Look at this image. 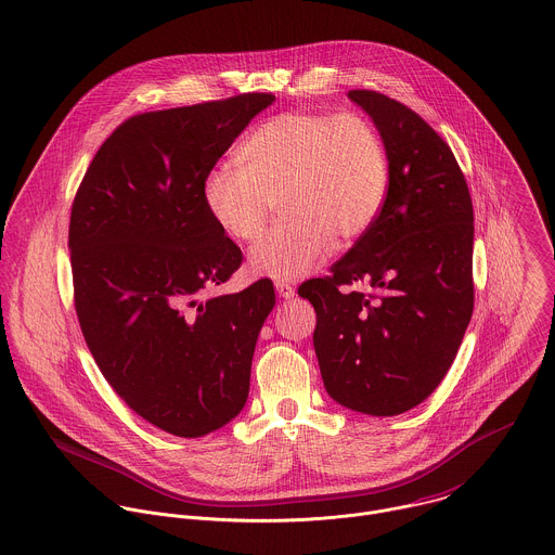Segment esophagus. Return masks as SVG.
<instances>
[{
	"label": "esophagus",
	"mask_w": 555,
	"mask_h": 555,
	"mask_svg": "<svg viewBox=\"0 0 555 555\" xmlns=\"http://www.w3.org/2000/svg\"><path fill=\"white\" fill-rule=\"evenodd\" d=\"M275 291H278V295H280L282 299L295 297V286L288 284V282H275Z\"/></svg>",
	"instance_id": "obj_1"
}]
</instances>
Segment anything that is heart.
Here are the masks:
<instances>
[{"instance_id": "b5f03b06", "label": "heart", "mask_w": 555, "mask_h": 555, "mask_svg": "<svg viewBox=\"0 0 555 555\" xmlns=\"http://www.w3.org/2000/svg\"><path fill=\"white\" fill-rule=\"evenodd\" d=\"M241 168L206 175L202 199L212 223L251 241L282 199L284 223L249 249L254 275L278 282L314 271L334 249L378 219L389 191L387 151L364 116L293 112L256 127L238 146Z\"/></svg>"}]
</instances>
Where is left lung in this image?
Wrapping results in <instances>:
<instances>
[{
  "mask_svg": "<svg viewBox=\"0 0 555 555\" xmlns=\"http://www.w3.org/2000/svg\"><path fill=\"white\" fill-rule=\"evenodd\" d=\"M387 151L389 191L374 225L299 295L317 310L314 351L327 393L360 413L398 415L452 366L474 312V208L439 133L406 105L351 90ZM358 281L366 296L341 291Z\"/></svg>",
  "mask_w": 555,
  "mask_h": 555,
  "instance_id": "obj_1",
  "label": "left lung"
}]
</instances>
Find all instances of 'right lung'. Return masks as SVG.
<instances>
[{"mask_svg": "<svg viewBox=\"0 0 555 555\" xmlns=\"http://www.w3.org/2000/svg\"><path fill=\"white\" fill-rule=\"evenodd\" d=\"M275 101L249 92L125 120L94 155L70 208L75 310L114 391L177 437L228 424L249 393L271 280L206 297L241 267L208 217L202 183Z\"/></svg>", "mask_w": 555, "mask_h": 555, "instance_id": "right-lung-1", "label": "right lung"}]
</instances>
